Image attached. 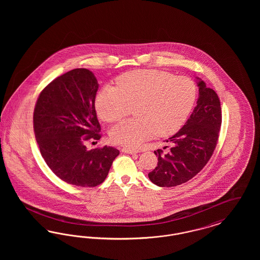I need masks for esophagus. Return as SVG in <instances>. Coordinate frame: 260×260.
Returning a JSON list of instances; mask_svg holds the SVG:
<instances>
[{
	"instance_id": "34e87169",
	"label": "esophagus",
	"mask_w": 260,
	"mask_h": 260,
	"mask_svg": "<svg viewBox=\"0 0 260 260\" xmlns=\"http://www.w3.org/2000/svg\"><path fill=\"white\" fill-rule=\"evenodd\" d=\"M122 151H123L124 153H127V154H137V153H138V151L135 150V149L123 148L122 149Z\"/></svg>"
}]
</instances>
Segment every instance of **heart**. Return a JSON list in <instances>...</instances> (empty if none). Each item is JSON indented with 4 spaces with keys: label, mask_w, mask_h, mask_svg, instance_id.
Returning a JSON list of instances; mask_svg holds the SVG:
<instances>
[{
    "label": "heart",
    "mask_w": 260,
    "mask_h": 260,
    "mask_svg": "<svg viewBox=\"0 0 260 260\" xmlns=\"http://www.w3.org/2000/svg\"><path fill=\"white\" fill-rule=\"evenodd\" d=\"M118 87L99 91L95 107L105 122H115L135 108L136 118L124 120L110 129L112 141L135 148L153 137L176 133L192 110L197 88L187 77H174L159 70H137L122 75Z\"/></svg>",
    "instance_id": "b5f03b06"
}]
</instances>
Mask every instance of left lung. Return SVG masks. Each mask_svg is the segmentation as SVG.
<instances>
[{
  "instance_id": "8db88e82",
  "label": "left lung",
  "mask_w": 260,
  "mask_h": 260,
  "mask_svg": "<svg viewBox=\"0 0 260 260\" xmlns=\"http://www.w3.org/2000/svg\"><path fill=\"white\" fill-rule=\"evenodd\" d=\"M197 79V105L185 124L167 140L173 147L161 155L155 151L158 165L149 179L160 187H173L185 183L207 165L215 149L221 125V107L216 92ZM167 147V146H166Z\"/></svg>"
}]
</instances>
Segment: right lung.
I'll return each mask as SVG.
<instances>
[{
    "instance_id": "1",
    "label": "right lung",
    "mask_w": 260,
    "mask_h": 260,
    "mask_svg": "<svg viewBox=\"0 0 260 260\" xmlns=\"http://www.w3.org/2000/svg\"><path fill=\"white\" fill-rule=\"evenodd\" d=\"M99 83L85 68L73 69L54 79L38 98L34 132L42 157L63 181L81 187L101 184L120 154L105 145L87 150L85 142L99 140L94 101Z\"/></svg>"
}]
</instances>
